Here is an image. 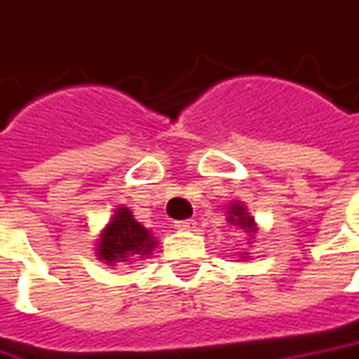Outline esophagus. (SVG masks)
Returning <instances> with one entry per match:
<instances>
[{"label":"esophagus","instance_id":"esophagus-1","mask_svg":"<svg viewBox=\"0 0 359 359\" xmlns=\"http://www.w3.org/2000/svg\"><path fill=\"white\" fill-rule=\"evenodd\" d=\"M196 226V222L189 218V220H179V222H175V229L177 230H192Z\"/></svg>","mask_w":359,"mask_h":359}]
</instances>
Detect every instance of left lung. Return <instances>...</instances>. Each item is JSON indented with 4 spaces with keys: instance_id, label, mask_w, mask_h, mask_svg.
I'll list each match as a JSON object with an SVG mask.
<instances>
[{
    "instance_id": "obj_1",
    "label": "left lung",
    "mask_w": 359,
    "mask_h": 359,
    "mask_svg": "<svg viewBox=\"0 0 359 359\" xmlns=\"http://www.w3.org/2000/svg\"><path fill=\"white\" fill-rule=\"evenodd\" d=\"M226 222L232 224V226H236V229L244 230L246 234H250V238H248V244L254 242V234L258 232V226H256V220L254 217L248 212V208L244 206V203H232L226 208ZM242 262L244 260H248L250 258V252H242L241 254Z\"/></svg>"
}]
</instances>
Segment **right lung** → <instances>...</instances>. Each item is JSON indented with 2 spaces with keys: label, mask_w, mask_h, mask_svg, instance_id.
<instances>
[{
  "label": "right lung",
  "mask_w": 359,
  "mask_h": 359,
  "mask_svg": "<svg viewBox=\"0 0 359 359\" xmlns=\"http://www.w3.org/2000/svg\"><path fill=\"white\" fill-rule=\"evenodd\" d=\"M153 230L144 229L137 222L133 212L125 204L115 208V215L109 218L105 229L101 230L95 256L107 266L130 264L142 258H149L156 248Z\"/></svg>",
  "instance_id": "1"
}]
</instances>
